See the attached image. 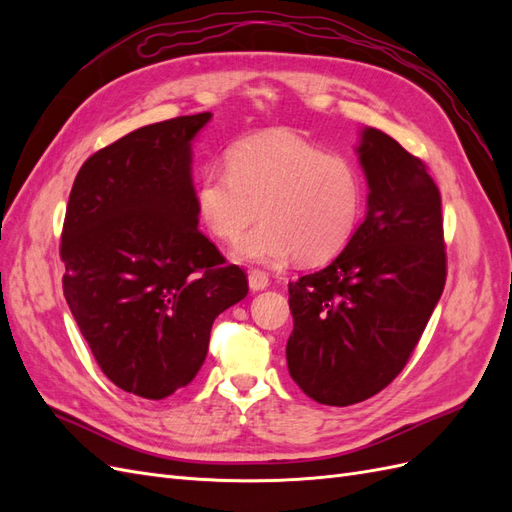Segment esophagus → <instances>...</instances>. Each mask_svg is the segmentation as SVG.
<instances>
[{"label":"esophagus","instance_id":"esophagus-1","mask_svg":"<svg viewBox=\"0 0 512 512\" xmlns=\"http://www.w3.org/2000/svg\"><path fill=\"white\" fill-rule=\"evenodd\" d=\"M247 282H250V288L254 292L258 290H265L269 286V275L265 271H258V269H252L250 275H247Z\"/></svg>","mask_w":512,"mask_h":512}]
</instances>
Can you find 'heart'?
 <instances>
[{
    "label": "heart",
    "mask_w": 512,
    "mask_h": 512,
    "mask_svg": "<svg viewBox=\"0 0 512 512\" xmlns=\"http://www.w3.org/2000/svg\"><path fill=\"white\" fill-rule=\"evenodd\" d=\"M363 179L342 153H327L299 134L275 130L226 151V170L205 168L194 188L198 218L213 237L243 235L232 256L277 265L297 254L324 262L350 243L363 213Z\"/></svg>",
    "instance_id": "heart-1"
}]
</instances>
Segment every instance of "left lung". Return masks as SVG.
<instances>
[{"label": "left lung", "instance_id": "1", "mask_svg": "<svg viewBox=\"0 0 512 512\" xmlns=\"http://www.w3.org/2000/svg\"><path fill=\"white\" fill-rule=\"evenodd\" d=\"M367 213L322 271L288 284L292 380L324 406H352L408 363L446 282L442 200L427 166L376 128L356 147Z\"/></svg>", "mask_w": 512, "mask_h": 512}]
</instances>
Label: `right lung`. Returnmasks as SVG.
Returning a JSON list of instances; mask_svg holds the SVG:
<instances>
[{
	"mask_svg": "<svg viewBox=\"0 0 512 512\" xmlns=\"http://www.w3.org/2000/svg\"><path fill=\"white\" fill-rule=\"evenodd\" d=\"M211 113L138 128L74 179L61 260L64 297L104 376L164 399L203 367L213 320L247 294L198 230L192 141Z\"/></svg>",
	"mask_w": 512,
	"mask_h": 512,
	"instance_id": "add662e5",
	"label": "right lung"
}]
</instances>
